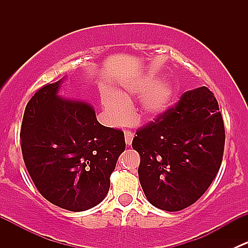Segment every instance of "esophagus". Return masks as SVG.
Segmentation results:
<instances>
[{
    "instance_id": "esophagus-1",
    "label": "esophagus",
    "mask_w": 248,
    "mask_h": 248,
    "mask_svg": "<svg viewBox=\"0 0 248 248\" xmlns=\"http://www.w3.org/2000/svg\"><path fill=\"white\" fill-rule=\"evenodd\" d=\"M124 140H126V144L129 146L132 144V140H133V133L129 131L124 132Z\"/></svg>"
}]
</instances>
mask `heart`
<instances>
[{
  "mask_svg": "<svg viewBox=\"0 0 248 248\" xmlns=\"http://www.w3.org/2000/svg\"><path fill=\"white\" fill-rule=\"evenodd\" d=\"M129 93L141 94L140 107L147 117H156L170 107L172 89L167 84H158L155 78H144L127 87ZM106 117L109 124H121L128 119L129 106L126 97L116 91H104L102 93Z\"/></svg>",
  "mask_w": 248,
  "mask_h": 248,
  "instance_id": "b5f03b06",
  "label": "heart"
}]
</instances>
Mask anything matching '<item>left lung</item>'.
I'll use <instances>...</instances> for the list:
<instances>
[{
  "mask_svg": "<svg viewBox=\"0 0 248 248\" xmlns=\"http://www.w3.org/2000/svg\"><path fill=\"white\" fill-rule=\"evenodd\" d=\"M224 124L206 86L185 92L174 107L136 132L139 181L147 201L180 211L205 193L223 158Z\"/></svg>",
  "mask_w": 248,
  "mask_h": 248,
  "instance_id": "8db88e82",
  "label": "left lung"
}]
</instances>
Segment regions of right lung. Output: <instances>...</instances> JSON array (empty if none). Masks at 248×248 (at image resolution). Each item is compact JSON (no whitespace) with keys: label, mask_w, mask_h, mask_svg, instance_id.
I'll list each match as a JSON object with an SVG mask.
<instances>
[{"label":"right lung","mask_w":248,"mask_h":248,"mask_svg":"<svg viewBox=\"0 0 248 248\" xmlns=\"http://www.w3.org/2000/svg\"><path fill=\"white\" fill-rule=\"evenodd\" d=\"M62 79L44 85L25 108L20 131L25 166L39 193L69 211L99 204L126 142L97 121L86 102L59 96Z\"/></svg>","instance_id":"right-lung-1"}]
</instances>
